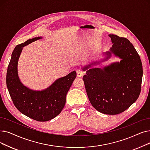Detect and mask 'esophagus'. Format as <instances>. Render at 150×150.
<instances>
[{
  "label": "esophagus",
  "mask_w": 150,
  "mask_h": 150,
  "mask_svg": "<svg viewBox=\"0 0 150 150\" xmlns=\"http://www.w3.org/2000/svg\"><path fill=\"white\" fill-rule=\"evenodd\" d=\"M76 72L77 76H79V77H81V76H83V71H82L81 69H77L76 70Z\"/></svg>",
  "instance_id": "esophagus-1"
}]
</instances>
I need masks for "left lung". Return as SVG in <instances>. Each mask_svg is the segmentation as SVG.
Listing matches in <instances>:
<instances>
[{
    "instance_id": "1",
    "label": "left lung",
    "mask_w": 150,
    "mask_h": 150,
    "mask_svg": "<svg viewBox=\"0 0 150 150\" xmlns=\"http://www.w3.org/2000/svg\"><path fill=\"white\" fill-rule=\"evenodd\" d=\"M108 36L113 45L103 53L106 55L103 61L112 54L121 60L103 69L91 68L98 62L91 63L83 68L86 70L83 79L93 107L104 114L117 115L125 111L139 97L143 68L140 56L128 39L114 34Z\"/></svg>"
}]
</instances>
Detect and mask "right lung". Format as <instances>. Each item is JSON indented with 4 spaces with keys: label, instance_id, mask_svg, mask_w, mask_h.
I'll list each match as a JSON object with an SVG mask.
<instances>
[{
    "label": "right lung",
    "instance_id": "1",
    "mask_svg": "<svg viewBox=\"0 0 150 150\" xmlns=\"http://www.w3.org/2000/svg\"><path fill=\"white\" fill-rule=\"evenodd\" d=\"M40 38L42 37L29 39L16 46L8 66L6 82L11 100L19 111L30 118L43 122L55 118L61 112L76 74L75 71H71L44 90L34 91L25 86L18 76V59L24 47Z\"/></svg>",
    "mask_w": 150,
    "mask_h": 150
}]
</instances>
